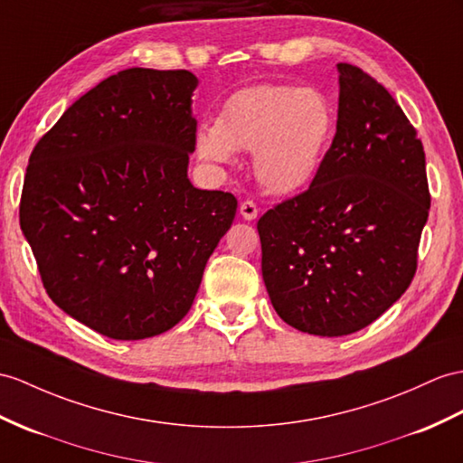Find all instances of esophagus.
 I'll use <instances>...</instances> for the list:
<instances>
[{"label": "esophagus", "instance_id": "1", "mask_svg": "<svg viewBox=\"0 0 463 463\" xmlns=\"http://www.w3.org/2000/svg\"><path fill=\"white\" fill-rule=\"evenodd\" d=\"M240 213H241V218H243V220L251 222V220H255V218H257V206L253 204L251 200H245V202H241Z\"/></svg>", "mask_w": 463, "mask_h": 463}]
</instances>
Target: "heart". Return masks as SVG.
<instances>
[{"mask_svg":"<svg viewBox=\"0 0 463 463\" xmlns=\"http://www.w3.org/2000/svg\"><path fill=\"white\" fill-rule=\"evenodd\" d=\"M334 131L330 101L314 88L255 84L223 101L213 128L196 133L204 163L225 165L233 151H255L257 180L273 194H297L310 186Z\"/></svg>","mask_w":463,"mask_h":463,"instance_id":"b5f03b06","label":"heart"}]
</instances>
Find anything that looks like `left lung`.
I'll return each instance as SVG.
<instances>
[{"mask_svg": "<svg viewBox=\"0 0 463 463\" xmlns=\"http://www.w3.org/2000/svg\"><path fill=\"white\" fill-rule=\"evenodd\" d=\"M337 72L335 135L317 178L257 222L270 304L326 337L365 328L402 297L430 210L422 143L401 106L357 66Z\"/></svg>", "mask_w": 463, "mask_h": 463, "instance_id": "left-lung-1", "label": "left lung"}]
</instances>
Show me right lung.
I'll return each instance as SVG.
<instances>
[{
	"mask_svg": "<svg viewBox=\"0 0 463 463\" xmlns=\"http://www.w3.org/2000/svg\"><path fill=\"white\" fill-rule=\"evenodd\" d=\"M188 71L128 69L64 111L31 153L19 222L43 285L111 340L171 330L194 302L238 200L188 178Z\"/></svg>",
	"mask_w": 463,
	"mask_h": 463,
	"instance_id": "right-lung-1",
	"label": "right lung"
}]
</instances>
